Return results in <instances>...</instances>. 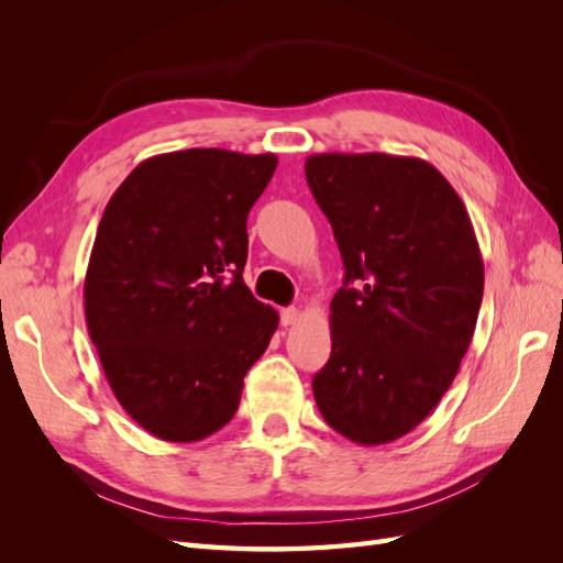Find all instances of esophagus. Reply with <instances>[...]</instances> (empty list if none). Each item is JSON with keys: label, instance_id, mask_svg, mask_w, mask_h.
I'll list each match as a JSON object with an SVG mask.
<instances>
[{"label": "esophagus", "instance_id": "esophagus-1", "mask_svg": "<svg viewBox=\"0 0 563 563\" xmlns=\"http://www.w3.org/2000/svg\"><path fill=\"white\" fill-rule=\"evenodd\" d=\"M279 317H282V327H294V323L300 319V312L296 308H284Z\"/></svg>", "mask_w": 563, "mask_h": 563}]
</instances>
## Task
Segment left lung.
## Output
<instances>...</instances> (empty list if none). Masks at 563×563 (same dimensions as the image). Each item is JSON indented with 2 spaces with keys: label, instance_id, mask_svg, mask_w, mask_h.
Returning <instances> with one entry per match:
<instances>
[{
  "label": "left lung",
  "instance_id": "8db88e82",
  "mask_svg": "<svg viewBox=\"0 0 563 563\" xmlns=\"http://www.w3.org/2000/svg\"><path fill=\"white\" fill-rule=\"evenodd\" d=\"M305 178L345 265L314 401L354 444H389L434 411L472 343L479 242L463 199L424 159L321 152Z\"/></svg>",
  "mask_w": 563,
  "mask_h": 563
}]
</instances>
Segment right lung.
<instances>
[{
	"label": "right lung",
	"instance_id": "right-lung-1",
	"mask_svg": "<svg viewBox=\"0 0 563 563\" xmlns=\"http://www.w3.org/2000/svg\"><path fill=\"white\" fill-rule=\"evenodd\" d=\"M277 155L192 147L141 162L110 197L84 279L100 366L124 411L164 441L232 420L279 314L244 284L246 218Z\"/></svg>",
	"mask_w": 563,
	"mask_h": 563
}]
</instances>
